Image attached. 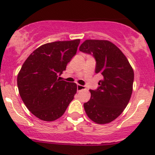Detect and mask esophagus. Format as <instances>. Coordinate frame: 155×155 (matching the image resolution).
Returning a JSON list of instances; mask_svg holds the SVG:
<instances>
[{
  "label": "esophagus",
  "instance_id": "esophagus-1",
  "mask_svg": "<svg viewBox=\"0 0 155 155\" xmlns=\"http://www.w3.org/2000/svg\"><path fill=\"white\" fill-rule=\"evenodd\" d=\"M86 89V87H85L84 86H82V85H77V91L78 92H79V91L81 90H83V89Z\"/></svg>",
  "mask_w": 155,
  "mask_h": 155
}]
</instances>
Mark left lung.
Masks as SVG:
<instances>
[{"label": "left lung", "mask_w": 155, "mask_h": 155, "mask_svg": "<svg viewBox=\"0 0 155 155\" xmlns=\"http://www.w3.org/2000/svg\"><path fill=\"white\" fill-rule=\"evenodd\" d=\"M79 50L94 56L95 72L102 78L97 89L89 90L90 99L83 105L86 115L95 123H109L122 113L129 102L134 71L126 56L110 41L86 40Z\"/></svg>", "instance_id": "8db88e82"}]
</instances>
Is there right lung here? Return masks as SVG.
Masks as SVG:
<instances>
[{"instance_id":"right-lung-1","label":"right lung","mask_w":155,"mask_h":155,"mask_svg":"<svg viewBox=\"0 0 155 155\" xmlns=\"http://www.w3.org/2000/svg\"><path fill=\"white\" fill-rule=\"evenodd\" d=\"M80 40L40 46L23 64L17 76L20 95L29 111L40 120L60 118L74 99L77 86L58 79L76 55Z\"/></svg>"}]
</instances>
